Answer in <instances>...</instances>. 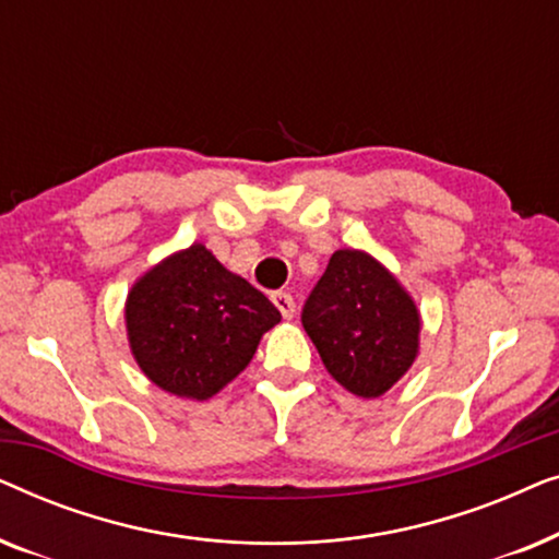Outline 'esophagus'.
I'll list each match as a JSON object with an SVG mask.
<instances>
[{"mask_svg":"<svg viewBox=\"0 0 559 559\" xmlns=\"http://www.w3.org/2000/svg\"><path fill=\"white\" fill-rule=\"evenodd\" d=\"M272 302L277 305V310L282 312V318H285V320L295 316V300H293V295H289V293H274Z\"/></svg>","mask_w":559,"mask_h":559,"instance_id":"esophagus-1","label":"esophagus"}]
</instances>
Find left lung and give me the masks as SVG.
<instances>
[{"mask_svg": "<svg viewBox=\"0 0 559 559\" xmlns=\"http://www.w3.org/2000/svg\"><path fill=\"white\" fill-rule=\"evenodd\" d=\"M302 328L343 389L377 400L415 364L423 323L384 264L366 251L338 249L305 302Z\"/></svg>", "mask_w": 559, "mask_h": 559, "instance_id": "8db88e82", "label": "left lung"}]
</instances>
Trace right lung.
Wrapping results in <instances>:
<instances>
[{"label":"right lung","mask_w":559,"mask_h":559,"mask_svg":"<svg viewBox=\"0 0 559 559\" xmlns=\"http://www.w3.org/2000/svg\"><path fill=\"white\" fill-rule=\"evenodd\" d=\"M127 338L152 384L211 400L247 369L280 310L203 243L175 251L127 295Z\"/></svg>","instance_id":"1"}]
</instances>
